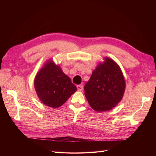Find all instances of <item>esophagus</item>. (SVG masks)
I'll list each match as a JSON object with an SVG mask.
<instances>
[{
	"mask_svg": "<svg viewBox=\"0 0 156 156\" xmlns=\"http://www.w3.org/2000/svg\"><path fill=\"white\" fill-rule=\"evenodd\" d=\"M77 90L79 91H81L83 89V87L82 85H81V84H78V85L77 86Z\"/></svg>",
	"mask_w": 156,
	"mask_h": 156,
	"instance_id": "34e87169",
	"label": "esophagus"
}]
</instances>
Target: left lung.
Returning <instances> with one entry per match:
<instances>
[{
    "label": "left lung",
    "mask_w": 156,
    "mask_h": 156,
    "mask_svg": "<svg viewBox=\"0 0 156 156\" xmlns=\"http://www.w3.org/2000/svg\"><path fill=\"white\" fill-rule=\"evenodd\" d=\"M126 87L125 80L118 64L106 58L92 72L84 85L85 95L89 105L96 111L111 110L123 97Z\"/></svg>",
    "instance_id": "obj_1"
}]
</instances>
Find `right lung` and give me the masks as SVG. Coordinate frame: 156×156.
Here are the masks:
<instances>
[{
	"label": "right lung",
	"mask_w": 156,
	"mask_h": 156,
	"mask_svg": "<svg viewBox=\"0 0 156 156\" xmlns=\"http://www.w3.org/2000/svg\"><path fill=\"white\" fill-rule=\"evenodd\" d=\"M34 87L42 103L53 108L63 105L77 90L71 79L52 61L47 62L37 73Z\"/></svg>",
	"instance_id": "add662e5"
}]
</instances>
